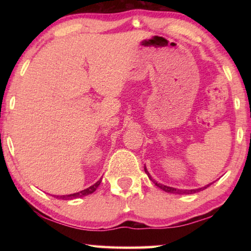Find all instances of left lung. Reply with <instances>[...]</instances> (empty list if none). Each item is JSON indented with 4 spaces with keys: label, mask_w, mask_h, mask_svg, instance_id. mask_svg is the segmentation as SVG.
<instances>
[{
    "label": "left lung",
    "mask_w": 251,
    "mask_h": 251,
    "mask_svg": "<svg viewBox=\"0 0 251 251\" xmlns=\"http://www.w3.org/2000/svg\"><path fill=\"white\" fill-rule=\"evenodd\" d=\"M144 169H145V173L147 174V176H148V178H150V179L154 182V184L157 186V187H159L160 189H163L164 192H166V193H171V194H178V195H189V194H195V193H198V192H201V190H203V189H206L207 187H209L211 184H208L207 186H203V187H201V188H197V189H177V188H173V187H168V186H165V185H163V184H159V182H157V181H155L154 179H152L151 178V176L150 175V173L147 172V168H146V166L144 167Z\"/></svg>",
    "instance_id": "8db88e82"
}]
</instances>
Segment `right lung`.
<instances>
[{
	"mask_svg": "<svg viewBox=\"0 0 251 251\" xmlns=\"http://www.w3.org/2000/svg\"><path fill=\"white\" fill-rule=\"evenodd\" d=\"M101 179H100L97 182H95L94 185H92L88 187V188L84 189V190H80L78 193H75V194H71V195H63V196H56V198L58 199H65V201H70V199H75V198H80V197H84V196H87V195H91L95 192L97 189V187L100 186Z\"/></svg>",
	"mask_w": 251,
	"mask_h": 251,
	"instance_id": "1",
	"label": "right lung"
}]
</instances>
